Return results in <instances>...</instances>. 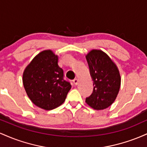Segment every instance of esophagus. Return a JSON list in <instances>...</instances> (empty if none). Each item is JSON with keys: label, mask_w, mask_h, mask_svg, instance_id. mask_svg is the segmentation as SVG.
Returning <instances> with one entry per match:
<instances>
[{"label": "esophagus", "mask_w": 147, "mask_h": 147, "mask_svg": "<svg viewBox=\"0 0 147 147\" xmlns=\"http://www.w3.org/2000/svg\"><path fill=\"white\" fill-rule=\"evenodd\" d=\"M72 82H73V84H75V85H77L78 84V82H79V80L77 79H75L72 80Z\"/></svg>", "instance_id": "1"}]
</instances>
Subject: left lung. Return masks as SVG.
<instances>
[{"label": "left lung", "instance_id": "1", "mask_svg": "<svg viewBox=\"0 0 147 147\" xmlns=\"http://www.w3.org/2000/svg\"><path fill=\"white\" fill-rule=\"evenodd\" d=\"M93 81L92 93L86 102L95 110L110 106L117 97L121 77L117 65L102 50H92L86 56Z\"/></svg>", "mask_w": 147, "mask_h": 147}]
</instances>
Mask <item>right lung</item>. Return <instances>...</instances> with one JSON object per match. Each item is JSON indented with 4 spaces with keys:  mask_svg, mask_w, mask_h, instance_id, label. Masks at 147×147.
Returning <instances> with one entry per match:
<instances>
[{
    "mask_svg": "<svg viewBox=\"0 0 147 147\" xmlns=\"http://www.w3.org/2000/svg\"><path fill=\"white\" fill-rule=\"evenodd\" d=\"M23 83L30 100L47 111L61 105L71 88L63 79L58 56L50 50L40 52L30 62L23 72Z\"/></svg>",
    "mask_w": 147,
    "mask_h": 147,
    "instance_id": "obj_1",
    "label": "right lung"
}]
</instances>
